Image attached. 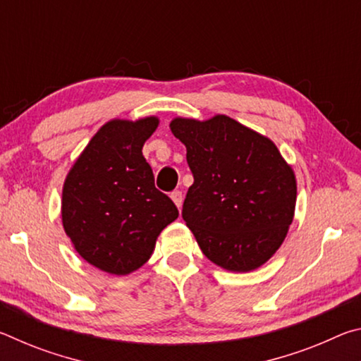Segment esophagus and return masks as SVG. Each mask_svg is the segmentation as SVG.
Returning a JSON list of instances; mask_svg holds the SVG:
<instances>
[{
	"instance_id": "obj_1",
	"label": "esophagus",
	"mask_w": 361,
	"mask_h": 361,
	"mask_svg": "<svg viewBox=\"0 0 361 361\" xmlns=\"http://www.w3.org/2000/svg\"><path fill=\"white\" fill-rule=\"evenodd\" d=\"M170 197H172L175 205L178 207V209H181V204H183V194H181V191H173L172 194H170Z\"/></svg>"
}]
</instances>
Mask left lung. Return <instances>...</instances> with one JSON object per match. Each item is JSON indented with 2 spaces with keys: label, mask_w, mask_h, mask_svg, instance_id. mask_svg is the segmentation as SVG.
Masks as SVG:
<instances>
[{
  "label": "left lung",
  "mask_w": 361,
  "mask_h": 361,
  "mask_svg": "<svg viewBox=\"0 0 361 361\" xmlns=\"http://www.w3.org/2000/svg\"><path fill=\"white\" fill-rule=\"evenodd\" d=\"M170 130L186 146L194 183L183 219L202 253L228 271L259 267L285 240L296 180L271 140L228 118H176Z\"/></svg>",
  "instance_id": "obj_1"
}]
</instances>
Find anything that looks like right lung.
<instances>
[{
	"label": "right lung",
	"mask_w": 361,
	"mask_h": 361,
	"mask_svg": "<svg viewBox=\"0 0 361 361\" xmlns=\"http://www.w3.org/2000/svg\"><path fill=\"white\" fill-rule=\"evenodd\" d=\"M157 124V118L106 122L63 185L66 235L85 261L116 276L143 266L161 231L178 218L142 152Z\"/></svg>",
	"instance_id": "right-lung-1"
}]
</instances>
